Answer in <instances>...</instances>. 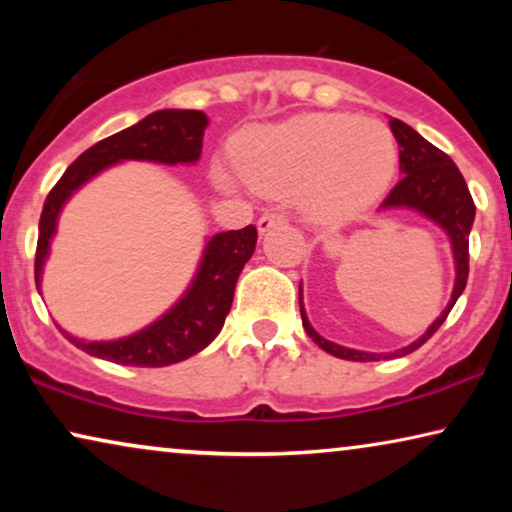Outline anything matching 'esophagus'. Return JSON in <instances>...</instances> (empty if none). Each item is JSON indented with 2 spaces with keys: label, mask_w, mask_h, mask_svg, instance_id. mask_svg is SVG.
<instances>
[{
  "label": "esophagus",
  "mask_w": 512,
  "mask_h": 512,
  "mask_svg": "<svg viewBox=\"0 0 512 512\" xmlns=\"http://www.w3.org/2000/svg\"><path fill=\"white\" fill-rule=\"evenodd\" d=\"M282 223H286V216L284 214H279V212H270V214H263L261 219H258V233H268V230H272V228H277V226H282Z\"/></svg>",
  "instance_id": "34e87169"
}]
</instances>
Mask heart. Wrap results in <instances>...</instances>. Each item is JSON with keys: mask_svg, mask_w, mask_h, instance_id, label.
Wrapping results in <instances>:
<instances>
[{"mask_svg": "<svg viewBox=\"0 0 512 512\" xmlns=\"http://www.w3.org/2000/svg\"><path fill=\"white\" fill-rule=\"evenodd\" d=\"M396 163L387 125L349 114L296 116L254 132L237 153L244 184L265 195L296 193L303 212L321 223L354 219L373 207Z\"/></svg>", "mask_w": 512, "mask_h": 512, "instance_id": "b5f03b06", "label": "heart"}]
</instances>
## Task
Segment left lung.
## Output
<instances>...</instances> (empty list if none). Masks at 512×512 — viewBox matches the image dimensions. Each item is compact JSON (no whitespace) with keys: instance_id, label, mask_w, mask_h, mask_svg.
<instances>
[{"instance_id":"left-lung-1","label":"left lung","mask_w":512,"mask_h":512,"mask_svg":"<svg viewBox=\"0 0 512 512\" xmlns=\"http://www.w3.org/2000/svg\"><path fill=\"white\" fill-rule=\"evenodd\" d=\"M389 125L398 142V163H401L403 179L391 188V193L384 198L380 209H396V207L417 209L419 214L426 216V219L438 223L452 242L457 277H454L452 298L443 310V314H440V317L426 328L422 338L391 354L359 352V349L340 347L331 340L321 338V335L312 328L310 319H307L305 307H303V293L298 289L300 317H303L305 333L310 335V338L317 342L324 352L347 361H380V359H391V356H405L415 352V349L422 347L424 342L429 340L440 326H443V321L447 319V314H450L454 303H457V298L464 293L466 279H468V235H471V226L475 219V205H473L471 193H468L466 181L461 177L459 167L452 163V158L447 156V153L436 149L431 142H426L417 130L410 128V125L398 121V118H391Z\"/></svg>"}]
</instances>
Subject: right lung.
<instances>
[{
  "label": "right lung",
  "mask_w": 512,
  "mask_h": 512,
  "mask_svg": "<svg viewBox=\"0 0 512 512\" xmlns=\"http://www.w3.org/2000/svg\"><path fill=\"white\" fill-rule=\"evenodd\" d=\"M205 128L207 116L202 111L163 109L83 151L51 188L41 209L37 256H34L37 289L48 247L55 235L58 214L76 188L93 179L104 167L121 163V160H153V163L165 165L195 163L202 153ZM256 237L254 226L209 237L193 284L172 310H167L144 331L109 342H86L67 331H62V335L86 354L121 363V366L163 368L186 361L188 356L202 352L223 328V321L233 305L237 277L254 254Z\"/></svg>",
  "instance_id": "obj_1"
}]
</instances>
